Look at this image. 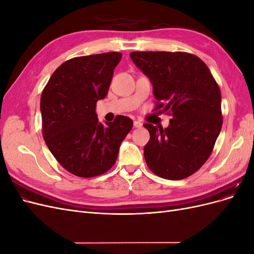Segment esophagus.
I'll return each instance as SVG.
<instances>
[{
    "mask_svg": "<svg viewBox=\"0 0 254 254\" xmlns=\"http://www.w3.org/2000/svg\"><path fill=\"white\" fill-rule=\"evenodd\" d=\"M133 126H134L135 128H141V127L143 126V123H142L141 121H134V122H133Z\"/></svg>",
    "mask_w": 254,
    "mask_h": 254,
    "instance_id": "esophagus-1",
    "label": "esophagus"
}]
</instances>
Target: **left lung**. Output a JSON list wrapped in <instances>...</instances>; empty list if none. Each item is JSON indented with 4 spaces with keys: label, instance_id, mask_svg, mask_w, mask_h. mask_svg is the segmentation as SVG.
Here are the masks:
<instances>
[{
    "label": "left lung",
    "instance_id": "1",
    "mask_svg": "<svg viewBox=\"0 0 254 254\" xmlns=\"http://www.w3.org/2000/svg\"><path fill=\"white\" fill-rule=\"evenodd\" d=\"M130 57L152 83L153 110L172 115L164 129L144 124L150 134L144 147L146 163L161 178H187L209 159L221 130L218 84L193 54L132 52Z\"/></svg>",
    "mask_w": 254,
    "mask_h": 254
}]
</instances>
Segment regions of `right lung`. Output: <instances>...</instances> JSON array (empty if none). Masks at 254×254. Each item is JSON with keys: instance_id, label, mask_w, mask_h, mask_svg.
Segmentation results:
<instances>
[{"instance_id": "1", "label": "right lung", "mask_w": 254, "mask_h": 254, "mask_svg": "<svg viewBox=\"0 0 254 254\" xmlns=\"http://www.w3.org/2000/svg\"><path fill=\"white\" fill-rule=\"evenodd\" d=\"M121 59V53L110 52L66 60L42 91L43 139L58 163L75 176L91 178L109 171L132 128V120L124 115L103 125L95 112Z\"/></svg>"}]
</instances>
